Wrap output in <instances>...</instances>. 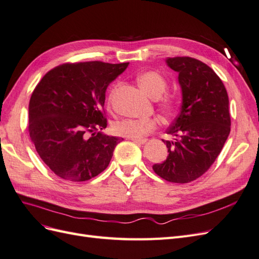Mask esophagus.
Instances as JSON below:
<instances>
[{
	"instance_id": "34e87169",
	"label": "esophagus",
	"mask_w": 259,
	"mask_h": 259,
	"mask_svg": "<svg viewBox=\"0 0 259 259\" xmlns=\"http://www.w3.org/2000/svg\"><path fill=\"white\" fill-rule=\"evenodd\" d=\"M128 139L133 140V142L136 143V144H138V145H144V144L147 142L146 139H136V138H128Z\"/></svg>"
}]
</instances>
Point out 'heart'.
I'll return each instance as SVG.
<instances>
[{
	"label": "heart",
	"instance_id": "obj_1",
	"mask_svg": "<svg viewBox=\"0 0 259 259\" xmlns=\"http://www.w3.org/2000/svg\"><path fill=\"white\" fill-rule=\"evenodd\" d=\"M137 83L140 90L147 96L153 99L160 98L167 89L165 77L156 71H146L140 73L137 76ZM114 89L109 95V103L111 101ZM161 107L166 112H169L174 108V100L169 96L162 97ZM156 126H158V120L153 119V117H148V119H124L116 121L113 124V132L117 136L143 139L149 133L154 131Z\"/></svg>",
	"mask_w": 259,
	"mask_h": 259
}]
</instances>
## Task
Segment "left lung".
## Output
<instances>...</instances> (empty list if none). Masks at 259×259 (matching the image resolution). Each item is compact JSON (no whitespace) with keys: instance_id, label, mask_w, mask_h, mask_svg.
I'll use <instances>...</instances> for the list:
<instances>
[{"instance_id":"8db88e82","label":"left lung","mask_w":259,"mask_h":259,"mask_svg":"<svg viewBox=\"0 0 259 259\" xmlns=\"http://www.w3.org/2000/svg\"><path fill=\"white\" fill-rule=\"evenodd\" d=\"M178 72L183 103L166 131L177 138L166 144V160L154 173L169 183L187 184L202 176L221 153L230 133L229 99L223 81L204 62L191 57L166 59Z\"/></svg>"}]
</instances>
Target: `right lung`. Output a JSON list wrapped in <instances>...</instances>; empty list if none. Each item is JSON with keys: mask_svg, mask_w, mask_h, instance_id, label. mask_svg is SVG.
Segmentation results:
<instances>
[{"mask_svg": "<svg viewBox=\"0 0 259 259\" xmlns=\"http://www.w3.org/2000/svg\"><path fill=\"white\" fill-rule=\"evenodd\" d=\"M128 62L64 64L38 82L29 103V134L43 162L70 182H85L104 171L123 138L107 127L106 91Z\"/></svg>", "mask_w": 259, "mask_h": 259, "instance_id": "right-lung-1", "label": "right lung"}]
</instances>
